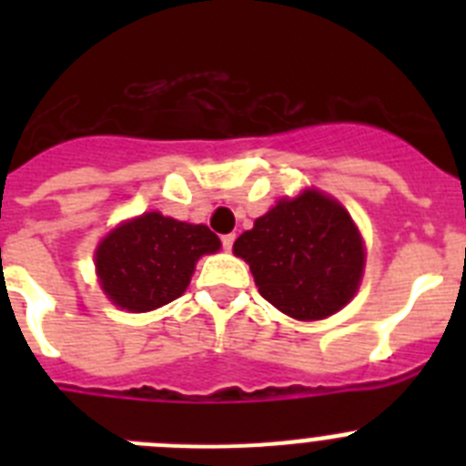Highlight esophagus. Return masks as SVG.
<instances>
[{
	"label": "esophagus",
	"instance_id": "esophagus-1",
	"mask_svg": "<svg viewBox=\"0 0 466 466\" xmlns=\"http://www.w3.org/2000/svg\"><path fill=\"white\" fill-rule=\"evenodd\" d=\"M233 242H236V233H226V236H221V245H224V249H233Z\"/></svg>",
	"mask_w": 466,
	"mask_h": 466
}]
</instances>
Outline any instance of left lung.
<instances>
[{"label": "left lung", "mask_w": 466, "mask_h": 466, "mask_svg": "<svg viewBox=\"0 0 466 466\" xmlns=\"http://www.w3.org/2000/svg\"><path fill=\"white\" fill-rule=\"evenodd\" d=\"M258 291L294 319L339 312L360 287L364 245L350 214L317 191L279 200L233 245Z\"/></svg>", "instance_id": "obj_1"}]
</instances>
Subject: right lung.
Segmentation results:
<instances>
[{"instance_id":"obj_1","label":"right lung","mask_w":466,"mask_h":466,"mask_svg":"<svg viewBox=\"0 0 466 466\" xmlns=\"http://www.w3.org/2000/svg\"><path fill=\"white\" fill-rule=\"evenodd\" d=\"M219 247L208 226L147 212L111 230L97 247L95 266L102 289L118 308L149 312L179 299L198 258Z\"/></svg>"}]
</instances>
